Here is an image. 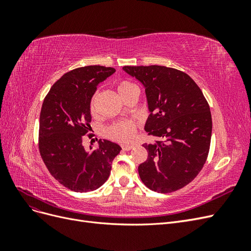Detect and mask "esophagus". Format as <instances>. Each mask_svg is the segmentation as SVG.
I'll return each instance as SVG.
<instances>
[{"label":"esophagus","mask_w":251,"mask_h":251,"mask_svg":"<svg viewBox=\"0 0 251 251\" xmlns=\"http://www.w3.org/2000/svg\"><path fill=\"white\" fill-rule=\"evenodd\" d=\"M121 148H123L124 151H130V150H132L134 148V146H132V144H123V146H121Z\"/></svg>","instance_id":"esophagus-1"}]
</instances>
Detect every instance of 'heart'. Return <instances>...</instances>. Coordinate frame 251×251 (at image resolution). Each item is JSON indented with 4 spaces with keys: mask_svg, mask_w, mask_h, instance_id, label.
<instances>
[{
    "mask_svg": "<svg viewBox=\"0 0 251 251\" xmlns=\"http://www.w3.org/2000/svg\"><path fill=\"white\" fill-rule=\"evenodd\" d=\"M134 90H138L134 83L127 80H121L117 85V91L119 95L125 98L126 95L133 92ZM95 100L96 95L91 100V110L94 111L95 109ZM137 121L135 120H121L118 123L111 125L107 128V135L110 138L121 141V142H128L134 139L136 135V130H137Z\"/></svg>",
    "mask_w": 251,
    "mask_h": 251,
    "instance_id": "1",
    "label": "heart"
}]
</instances>
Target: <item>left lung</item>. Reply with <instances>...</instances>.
Segmentation results:
<instances>
[{"instance_id": "1", "label": "left lung", "mask_w": 251, "mask_h": 251, "mask_svg": "<svg viewBox=\"0 0 251 251\" xmlns=\"http://www.w3.org/2000/svg\"><path fill=\"white\" fill-rule=\"evenodd\" d=\"M139 80L150 115L149 135L162 140L144 143L146 162L138 166L141 181L161 194L184 187L200 173L209 151L212 121L201 89L184 72L164 66H125Z\"/></svg>"}]
</instances>
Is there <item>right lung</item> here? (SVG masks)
<instances>
[{"mask_svg": "<svg viewBox=\"0 0 251 251\" xmlns=\"http://www.w3.org/2000/svg\"><path fill=\"white\" fill-rule=\"evenodd\" d=\"M115 72L111 67L87 66L67 72L45 97L39 149L48 171L60 184L76 193L92 192L108 180L112 161L121 150L100 140L86 151L82 136L90 130V103L97 86Z\"/></svg>", "mask_w": 251, "mask_h": 251, "instance_id": "right-lung-1", "label": "right lung"}]
</instances>
